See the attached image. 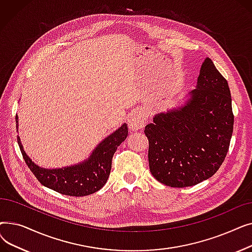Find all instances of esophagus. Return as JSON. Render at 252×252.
<instances>
[{
  "mask_svg": "<svg viewBox=\"0 0 252 252\" xmlns=\"http://www.w3.org/2000/svg\"><path fill=\"white\" fill-rule=\"evenodd\" d=\"M128 127L131 130H138L144 126L145 115L142 110H136L128 117Z\"/></svg>",
  "mask_w": 252,
  "mask_h": 252,
  "instance_id": "obj_1",
  "label": "esophagus"
}]
</instances>
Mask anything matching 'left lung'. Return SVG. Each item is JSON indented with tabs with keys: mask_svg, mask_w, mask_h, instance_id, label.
Here are the masks:
<instances>
[{
	"mask_svg": "<svg viewBox=\"0 0 252 252\" xmlns=\"http://www.w3.org/2000/svg\"><path fill=\"white\" fill-rule=\"evenodd\" d=\"M234 114L227 79L210 58L201 65L196 89L179 108L157 113L145 126L152 176L175 188L213 177L226 157Z\"/></svg>",
	"mask_w": 252,
	"mask_h": 252,
	"instance_id": "1",
	"label": "left lung"
}]
</instances>
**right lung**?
Wrapping results in <instances>:
<instances>
[{"label":"right lung","mask_w":252,"mask_h":252,"mask_svg":"<svg viewBox=\"0 0 252 252\" xmlns=\"http://www.w3.org/2000/svg\"><path fill=\"white\" fill-rule=\"evenodd\" d=\"M16 127L18 128L17 115ZM127 133V126L124 124L101 141L88 159L75 165L50 169L36 165L26 155L19 137H17V142L24 161L39 183L60 194L79 197L95 193L106 184L110 175L113 154L119 145L126 139Z\"/></svg>","instance_id":"1"}]
</instances>
